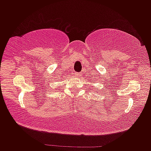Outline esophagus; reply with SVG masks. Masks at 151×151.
I'll return each instance as SVG.
<instances>
[{
  "label": "esophagus",
  "mask_w": 151,
  "mask_h": 151,
  "mask_svg": "<svg viewBox=\"0 0 151 151\" xmlns=\"http://www.w3.org/2000/svg\"><path fill=\"white\" fill-rule=\"evenodd\" d=\"M74 76H75V77H80V76H81V74L78 72H75L74 73Z\"/></svg>",
  "instance_id": "obj_1"
}]
</instances>
